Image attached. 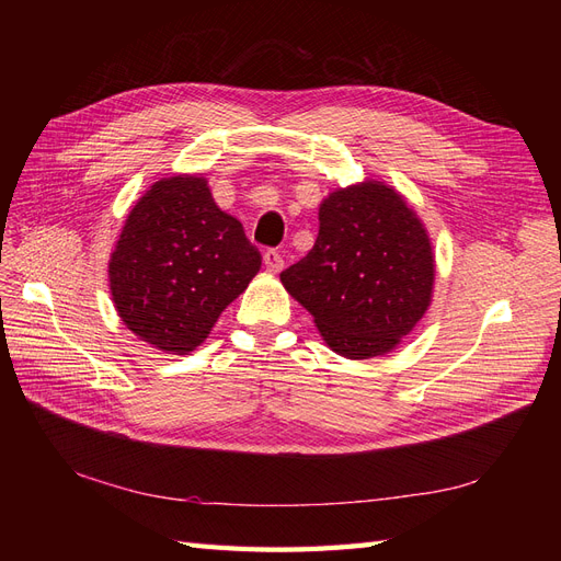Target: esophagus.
Segmentation results:
<instances>
[{"mask_svg":"<svg viewBox=\"0 0 561 561\" xmlns=\"http://www.w3.org/2000/svg\"><path fill=\"white\" fill-rule=\"evenodd\" d=\"M264 266H266L268 274H280L283 266H285L280 252L278 250H266L264 252Z\"/></svg>","mask_w":561,"mask_h":561,"instance_id":"34e87169","label":"esophagus"}]
</instances>
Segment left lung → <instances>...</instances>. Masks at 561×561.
Wrapping results in <instances>:
<instances>
[{
	"instance_id": "1",
	"label": "left lung",
	"mask_w": 561,
	"mask_h": 561,
	"mask_svg": "<svg viewBox=\"0 0 561 561\" xmlns=\"http://www.w3.org/2000/svg\"><path fill=\"white\" fill-rule=\"evenodd\" d=\"M318 239L280 280L351 360L393 351L431 307L435 257L426 229L383 182L365 180L320 203Z\"/></svg>"
}]
</instances>
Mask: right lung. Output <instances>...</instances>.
<instances>
[{"instance_id": "right-lung-1", "label": "right lung", "mask_w": 561, "mask_h": 561, "mask_svg": "<svg viewBox=\"0 0 561 561\" xmlns=\"http://www.w3.org/2000/svg\"><path fill=\"white\" fill-rule=\"evenodd\" d=\"M260 266V250L217 208L208 180L175 175L151 184L128 213L110 257V290L135 336L184 355L206 342Z\"/></svg>"}]
</instances>
